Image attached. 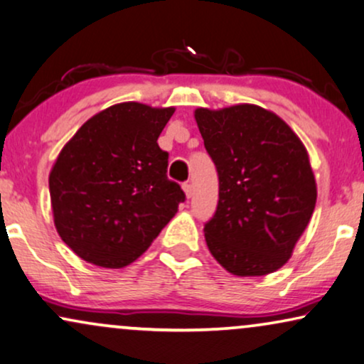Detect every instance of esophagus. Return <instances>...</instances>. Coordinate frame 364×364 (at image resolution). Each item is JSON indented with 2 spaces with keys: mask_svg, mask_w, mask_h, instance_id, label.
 <instances>
[{
  "mask_svg": "<svg viewBox=\"0 0 364 364\" xmlns=\"http://www.w3.org/2000/svg\"><path fill=\"white\" fill-rule=\"evenodd\" d=\"M183 190H185V195H186L188 200H190V198L193 196V193H195V190H193L191 183H185V185H183Z\"/></svg>",
  "mask_w": 364,
  "mask_h": 364,
  "instance_id": "esophagus-1",
  "label": "esophagus"
}]
</instances>
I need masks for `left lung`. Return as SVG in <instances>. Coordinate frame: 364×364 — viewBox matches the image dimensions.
Returning <instances> with one entry per match:
<instances>
[{"mask_svg":"<svg viewBox=\"0 0 364 364\" xmlns=\"http://www.w3.org/2000/svg\"><path fill=\"white\" fill-rule=\"evenodd\" d=\"M195 119L218 171V206L205 225L216 262L238 277L287 264L316 208L317 186L299 136L272 110L198 107Z\"/></svg>","mask_w":364,"mask_h":364,"instance_id":"1","label":"left lung"}]
</instances>
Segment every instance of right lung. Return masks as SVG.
I'll return each instance as SVG.
<instances>
[{"instance_id": "obj_1", "label": "right lung", "mask_w": 364, "mask_h": 364, "mask_svg": "<svg viewBox=\"0 0 364 364\" xmlns=\"http://www.w3.org/2000/svg\"><path fill=\"white\" fill-rule=\"evenodd\" d=\"M174 107L121 102L100 110L60 151L48 176L53 223L80 259L122 269L148 250L185 201L158 146Z\"/></svg>"}]
</instances>
